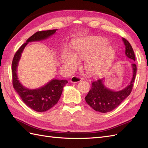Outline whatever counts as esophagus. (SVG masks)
Instances as JSON below:
<instances>
[{
  "label": "esophagus",
  "instance_id": "esophagus-1",
  "mask_svg": "<svg viewBox=\"0 0 148 148\" xmlns=\"http://www.w3.org/2000/svg\"><path fill=\"white\" fill-rule=\"evenodd\" d=\"M81 80H82V78L79 77L77 76H72L71 78V82L73 83H78V82H79V81H81Z\"/></svg>",
  "mask_w": 148,
  "mask_h": 148
}]
</instances>
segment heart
<instances>
[{
  "label": "heart",
  "instance_id": "heart-1",
  "mask_svg": "<svg viewBox=\"0 0 148 148\" xmlns=\"http://www.w3.org/2000/svg\"><path fill=\"white\" fill-rule=\"evenodd\" d=\"M115 51L108 46L106 40L100 38H88L81 40L73 48V53L65 51L62 59L65 65L74 70L79 65L77 58L86 60L85 69L91 75L102 73L115 57Z\"/></svg>",
  "mask_w": 148,
  "mask_h": 148
}]
</instances>
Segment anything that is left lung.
Listing matches in <instances>:
<instances>
[{"label": "left lung", "mask_w": 148, "mask_h": 148, "mask_svg": "<svg viewBox=\"0 0 148 148\" xmlns=\"http://www.w3.org/2000/svg\"><path fill=\"white\" fill-rule=\"evenodd\" d=\"M125 45V55L132 62L136 61V56L130 42L123 38ZM133 70V76L129 84L125 88L118 92L111 90L103 84L104 79H98L92 83V88L85 97L86 103L95 111L100 112H108L117 108L132 90L134 82L136 76L137 66L134 62L131 64Z\"/></svg>", "instance_id": "8db88e82"}]
</instances>
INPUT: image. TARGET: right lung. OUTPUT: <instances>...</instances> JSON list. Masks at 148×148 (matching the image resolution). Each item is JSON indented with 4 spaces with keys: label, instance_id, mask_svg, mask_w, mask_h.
<instances>
[{
    "label": "right lung",
    "instance_id": "obj_1",
    "mask_svg": "<svg viewBox=\"0 0 148 148\" xmlns=\"http://www.w3.org/2000/svg\"><path fill=\"white\" fill-rule=\"evenodd\" d=\"M57 29L39 31L30 37L25 43L18 49L12 62V85L23 102L37 112H45L57 103L62 95L63 88L68 83L67 80L52 79L46 85L36 90H29L20 83L17 76V67L21 53L29 42L39 41L48 38Z\"/></svg>",
    "mask_w": 148,
    "mask_h": 148
}]
</instances>
